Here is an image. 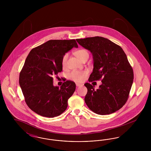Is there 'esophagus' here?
<instances>
[{"mask_svg":"<svg viewBox=\"0 0 151 151\" xmlns=\"http://www.w3.org/2000/svg\"><path fill=\"white\" fill-rule=\"evenodd\" d=\"M76 86H83V84H80V83H76Z\"/></svg>","mask_w":151,"mask_h":151,"instance_id":"obj_1","label":"esophagus"}]
</instances>
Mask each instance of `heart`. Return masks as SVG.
<instances>
[{"label":"heart","instance_id":"obj_1","mask_svg":"<svg viewBox=\"0 0 151 151\" xmlns=\"http://www.w3.org/2000/svg\"><path fill=\"white\" fill-rule=\"evenodd\" d=\"M75 55L81 61H84L85 59H88L89 53L86 49H80L75 52ZM68 58V54L65 53L63 56L61 60V64L63 68L67 67V60ZM88 75V72L86 71H73L68 75V78L72 81L77 83L83 82Z\"/></svg>","mask_w":151,"mask_h":151}]
</instances>
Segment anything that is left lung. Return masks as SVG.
<instances>
[{"instance_id": "left-lung-1", "label": "left lung", "mask_w": 151, "mask_h": 151, "mask_svg": "<svg viewBox=\"0 0 151 151\" xmlns=\"http://www.w3.org/2000/svg\"><path fill=\"white\" fill-rule=\"evenodd\" d=\"M76 41L93 55V70L89 82H102L96 91L90 83L84 84L88 89L84 99L86 105L97 114L114 113L127 102L133 83V70L126 54L120 46L102 37Z\"/></svg>"}]
</instances>
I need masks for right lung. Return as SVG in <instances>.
<instances>
[{"label": "right lung", "instance_id": "obj_1", "mask_svg": "<svg viewBox=\"0 0 151 151\" xmlns=\"http://www.w3.org/2000/svg\"><path fill=\"white\" fill-rule=\"evenodd\" d=\"M78 45L75 40H52L32 49L19 76L25 101L39 115L53 118L63 113L76 89L75 83L66 80L62 86H53V76L62 71V58Z\"/></svg>", "mask_w": 151, "mask_h": 151}]
</instances>
